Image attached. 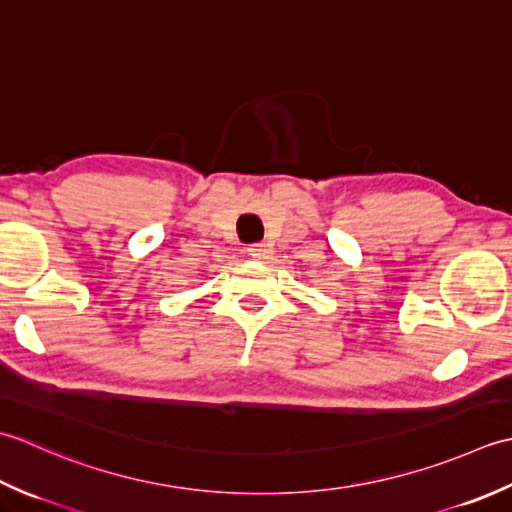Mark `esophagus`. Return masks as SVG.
Returning a JSON list of instances; mask_svg holds the SVG:
<instances>
[{
    "label": "esophagus",
    "instance_id": "34e87169",
    "mask_svg": "<svg viewBox=\"0 0 512 512\" xmlns=\"http://www.w3.org/2000/svg\"><path fill=\"white\" fill-rule=\"evenodd\" d=\"M247 252H249V256H254V258H267L269 247L267 245H252V247H247Z\"/></svg>",
    "mask_w": 512,
    "mask_h": 512
}]
</instances>
